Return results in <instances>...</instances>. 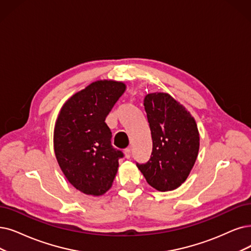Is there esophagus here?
<instances>
[{"label": "esophagus", "instance_id": "34e87169", "mask_svg": "<svg viewBox=\"0 0 251 251\" xmlns=\"http://www.w3.org/2000/svg\"><path fill=\"white\" fill-rule=\"evenodd\" d=\"M125 154H126V158H129L131 157V155H132V150H131V148H126V149H125Z\"/></svg>", "mask_w": 251, "mask_h": 251}]
</instances>
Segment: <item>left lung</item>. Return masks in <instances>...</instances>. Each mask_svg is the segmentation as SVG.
I'll return each mask as SVG.
<instances>
[{
  "instance_id": "1",
  "label": "left lung",
  "mask_w": 251,
  "mask_h": 251,
  "mask_svg": "<svg viewBox=\"0 0 251 251\" xmlns=\"http://www.w3.org/2000/svg\"><path fill=\"white\" fill-rule=\"evenodd\" d=\"M144 108L152 138L148 162L137 167L146 181L159 192L176 189L196 163L200 136L195 118L165 93L148 94Z\"/></svg>"
}]
</instances>
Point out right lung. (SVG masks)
<instances>
[{
    "mask_svg": "<svg viewBox=\"0 0 251 251\" xmlns=\"http://www.w3.org/2000/svg\"><path fill=\"white\" fill-rule=\"evenodd\" d=\"M125 91L123 82L99 80L70 98L57 116L53 134L57 163L69 182L85 195L109 190L118 159L124 157L111 144L105 119Z\"/></svg>",
    "mask_w": 251,
    "mask_h": 251,
    "instance_id": "obj_1",
    "label": "right lung"
}]
</instances>
